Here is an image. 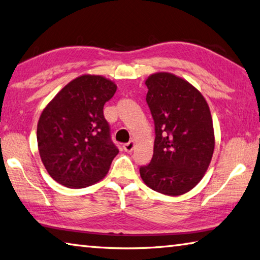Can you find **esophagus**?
<instances>
[{
  "instance_id": "obj_1",
  "label": "esophagus",
  "mask_w": 260,
  "mask_h": 260,
  "mask_svg": "<svg viewBox=\"0 0 260 260\" xmlns=\"http://www.w3.org/2000/svg\"><path fill=\"white\" fill-rule=\"evenodd\" d=\"M134 146H135L134 141H129L128 143H125L124 145H122V149H124L126 152H132V151H133V149H134Z\"/></svg>"
}]
</instances>
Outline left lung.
<instances>
[{
    "mask_svg": "<svg viewBox=\"0 0 260 260\" xmlns=\"http://www.w3.org/2000/svg\"><path fill=\"white\" fill-rule=\"evenodd\" d=\"M145 85L155 139L153 157L140 175L153 191L182 196L205 176L214 153L209 106L192 84L171 73L150 75Z\"/></svg>",
    "mask_w": 260,
    "mask_h": 260,
    "instance_id": "obj_1",
    "label": "left lung"
}]
</instances>
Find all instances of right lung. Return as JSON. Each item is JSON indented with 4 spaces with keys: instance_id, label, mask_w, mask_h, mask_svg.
I'll return each mask as SVG.
<instances>
[{
    "instance_id": "obj_1",
    "label": "right lung",
    "mask_w": 260,
    "mask_h": 260,
    "mask_svg": "<svg viewBox=\"0 0 260 260\" xmlns=\"http://www.w3.org/2000/svg\"><path fill=\"white\" fill-rule=\"evenodd\" d=\"M117 85L85 74L69 82L42 111L37 124L40 157L49 175L70 188H83L107 175L118 149L110 140L103 106Z\"/></svg>"
}]
</instances>
